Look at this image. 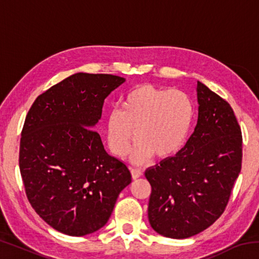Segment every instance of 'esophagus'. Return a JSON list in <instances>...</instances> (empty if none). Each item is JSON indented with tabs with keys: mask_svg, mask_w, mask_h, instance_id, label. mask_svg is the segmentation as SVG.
Here are the masks:
<instances>
[{
	"mask_svg": "<svg viewBox=\"0 0 259 259\" xmlns=\"http://www.w3.org/2000/svg\"><path fill=\"white\" fill-rule=\"evenodd\" d=\"M130 171H131V176H133L134 179H137L143 175L139 169H136V168H130Z\"/></svg>",
	"mask_w": 259,
	"mask_h": 259,
	"instance_id": "34e87169",
	"label": "esophagus"
}]
</instances>
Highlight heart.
Here are the masks:
<instances>
[{"instance_id":"obj_1","label":"heart","mask_w":259,"mask_h":259,"mask_svg":"<svg viewBox=\"0 0 259 259\" xmlns=\"http://www.w3.org/2000/svg\"><path fill=\"white\" fill-rule=\"evenodd\" d=\"M193 117V103L184 91L139 84L122 97L120 108L108 113V148L114 155L124 156L134 130L130 159L135 163H144L152 154L159 159L172 156L185 145Z\"/></svg>"}]
</instances>
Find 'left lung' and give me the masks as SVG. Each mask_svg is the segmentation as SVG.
Segmentation results:
<instances>
[{"label": "left lung", "mask_w": 259, "mask_h": 259, "mask_svg": "<svg viewBox=\"0 0 259 259\" xmlns=\"http://www.w3.org/2000/svg\"><path fill=\"white\" fill-rule=\"evenodd\" d=\"M198 123L176 155L146 169L148 221L170 239L208 229L224 212L241 171L242 136L230 104L198 81Z\"/></svg>", "instance_id": "obj_1"}]
</instances>
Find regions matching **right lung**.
Listing matches in <instances>:
<instances>
[{"label":"right lung","instance_id":"obj_1","mask_svg":"<svg viewBox=\"0 0 259 259\" xmlns=\"http://www.w3.org/2000/svg\"><path fill=\"white\" fill-rule=\"evenodd\" d=\"M125 82L111 74L76 73L38 96L21 133L19 168L26 195L47 224L72 236L102 229L131 183L94 129L104 100Z\"/></svg>","mask_w":259,"mask_h":259}]
</instances>
